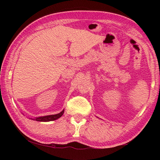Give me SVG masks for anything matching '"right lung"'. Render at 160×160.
Masks as SVG:
<instances>
[{
    "instance_id": "right-lung-1",
    "label": "right lung",
    "mask_w": 160,
    "mask_h": 160,
    "mask_svg": "<svg viewBox=\"0 0 160 160\" xmlns=\"http://www.w3.org/2000/svg\"><path fill=\"white\" fill-rule=\"evenodd\" d=\"M64 112V109L59 113L54 114V115H45V116H41V117H36L34 118H30L31 120L38 121V122H49V121H53L56 120L57 119L60 118L63 115Z\"/></svg>"
}]
</instances>
